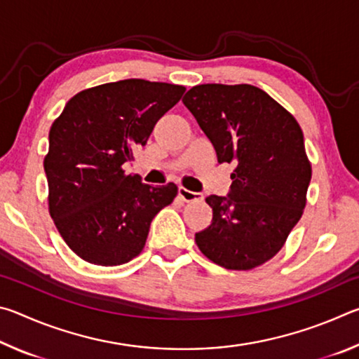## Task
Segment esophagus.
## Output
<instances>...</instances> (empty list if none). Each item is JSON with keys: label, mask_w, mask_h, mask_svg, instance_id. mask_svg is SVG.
<instances>
[{"label": "esophagus", "mask_w": 359, "mask_h": 359, "mask_svg": "<svg viewBox=\"0 0 359 359\" xmlns=\"http://www.w3.org/2000/svg\"><path fill=\"white\" fill-rule=\"evenodd\" d=\"M179 198L185 203H194V201H203V194L196 191L187 190L185 187H179Z\"/></svg>", "instance_id": "obj_1"}]
</instances>
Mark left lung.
Wrapping results in <instances>:
<instances>
[{"label": "left lung", "mask_w": 359, "mask_h": 359, "mask_svg": "<svg viewBox=\"0 0 359 359\" xmlns=\"http://www.w3.org/2000/svg\"><path fill=\"white\" fill-rule=\"evenodd\" d=\"M210 139L218 163H234L228 196L210 194L212 223L194 236L205 257L248 271L276 257L306 208L312 166L299 123L248 83H204L182 100Z\"/></svg>", "instance_id": "8db88e82"}]
</instances>
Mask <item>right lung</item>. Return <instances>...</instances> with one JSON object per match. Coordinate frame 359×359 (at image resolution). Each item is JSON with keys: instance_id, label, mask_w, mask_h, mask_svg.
<instances>
[{"instance_id": "add662e5", "label": "right lung", "mask_w": 359, "mask_h": 359, "mask_svg": "<svg viewBox=\"0 0 359 359\" xmlns=\"http://www.w3.org/2000/svg\"><path fill=\"white\" fill-rule=\"evenodd\" d=\"M184 92L182 85L144 79L102 83L72 96L52 123L44 158L48 212L87 263L118 266L136 258L154 217L174 201L172 182L151 187L121 166Z\"/></svg>"}]
</instances>
